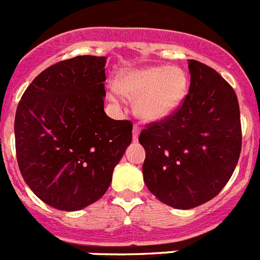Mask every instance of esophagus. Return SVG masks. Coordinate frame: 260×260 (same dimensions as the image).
Masks as SVG:
<instances>
[{
    "mask_svg": "<svg viewBox=\"0 0 260 260\" xmlns=\"http://www.w3.org/2000/svg\"><path fill=\"white\" fill-rule=\"evenodd\" d=\"M139 135H140V127L137 124H135L133 125V132H132L133 141H137V140H139Z\"/></svg>",
    "mask_w": 260,
    "mask_h": 260,
    "instance_id": "esophagus-1",
    "label": "esophagus"
}]
</instances>
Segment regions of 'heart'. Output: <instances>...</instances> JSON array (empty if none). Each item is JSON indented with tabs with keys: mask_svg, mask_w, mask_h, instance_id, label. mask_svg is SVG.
Instances as JSON below:
<instances>
[{
	"mask_svg": "<svg viewBox=\"0 0 260 260\" xmlns=\"http://www.w3.org/2000/svg\"><path fill=\"white\" fill-rule=\"evenodd\" d=\"M115 90L135 100L136 115L146 121L166 119L180 106L188 90V78L179 67H145L120 74Z\"/></svg>",
	"mask_w": 260,
	"mask_h": 260,
	"instance_id": "1",
	"label": "heart"
}]
</instances>
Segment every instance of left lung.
Listing matches in <instances>:
<instances>
[{"label":"left lung","instance_id":"1","mask_svg":"<svg viewBox=\"0 0 260 260\" xmlns=\"http://www.w3.org/2000/svg\"><path fill=\"white\" fill-rule=\"evenodd\" d=\"M190 86L181 106L141 132L147 189L160 202L189 210L212 200L232 176L241 153L240 106L214 69L189 59Z\"/></svg>","mask_w":260,"mask_h":260}]
</instances>
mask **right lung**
<instances>
[{"label": "right lung", "instance_id": "obj_1", "mask_svg": "<svg viewBox=\"0 0 260 260\" xmlns=\"http://www.w3.org/2000/svg\"><path fill=\"white\" fill-rule=\"evenodd\" d=\"M106 57L79 55L44 70L15 114L16 160L46 205L78 211L106 193L132 141V123L104 110Z\"/></svg>", "mask_w": 260, "mask_h": 260}]
</instances>
